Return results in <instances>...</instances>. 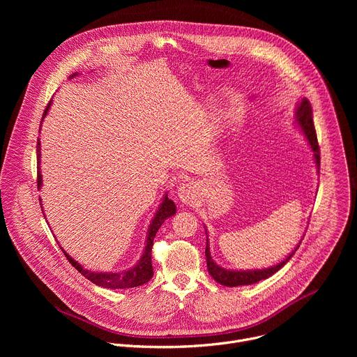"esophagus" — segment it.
<instances>
[{
    "label": "esophagus",
    "instance_id": "1",
    "mask_svg": "<svg viewBox=\"0 0 357 357\" xmlns=\"http://www.w3.org/2000/svg\"><path fill=\"white\" fill-rule=\"evenodd\" d=\"M178 196L185 203V205H193V203L197 200V196H199V188L195 182L182 183L178 188Z\"/></svg>",
    "mask_w": 357,
    "mask_h": 357
}]
</instances>
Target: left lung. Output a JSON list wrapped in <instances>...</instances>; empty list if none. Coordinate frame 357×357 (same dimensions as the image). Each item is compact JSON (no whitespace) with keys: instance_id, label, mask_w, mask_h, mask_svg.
I'll return each mask as SVG.
<instances>
[{"instance_id":"obj_1","label":"left lung","mask_w":357,"mask_h":357,"mask_svg":"<svg viewBox=\"0 0 357 357\" xmlns=\"http://www.w3.org/2000/svg\"><path fill=\"white\" fill-rule=\"evenodd\" d=\"M295 119L298 126L301 127V130L303 131V134L307 135V139L314 151V157H315V162L318 167V172H319V167H321V152H319V144H318V138H317V131H315V126H314V119H312V106L307 98H302L301 103L296 107L295 112ZM301 244V243H299ZM298 244V247H299ZM298 247L289 254V256L281 261L280 264L266 268V270H252V271H233V270H226L222 268L220 266H218L211 256V248H209V240L206 238V263H208V271L209 274L215 278L216 282L225 285V287H238V285H251L256 284L261 280H266L268 277H271L273 274H275L280 268H282L295 254V251L298 250Z\"/></svg>"}]
</instances>
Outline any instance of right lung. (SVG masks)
Returning a JSON list of instances; mask_svg holds the SVG:
<instances>
[{"mask_svg": "<svg viewBox=\"0 0 357 357\" xmlns=\"http://www.w3.org/2000/svg\"><path fill=\"white\" fill-rule=\"evenodd\" d=\"M76 75V73H75ZM72 75V77L75 76ZM50 103H52V100L49 101L47 103V107L45 109V113H43V117L46 116L47 113V109L50 106ZM36 158H38V188H40L42 185V175H40V171H39V158H40V144H39V138H38V144H36ZM176 212V206L175 203L168 199V195L164 196V200L161 203L160 209L157 211L155 213V218L154 220H152V223L149 225V229H148V234H146V241H145V248H144V252L141 259L138 260V263L130 268V270H126V271H120V273H96V271H90V270H84L77 261H75L69 254L62 248L65 257L69 260V263L82 274L84 275L89 281H91L93 284L98 285V287H105V288H134V287H139V285H144L145 282H148L152 275H154V271H152V260H151V256H152V245H154V238H155V234L157 231L160 230V227L162 226V223L174 216ZM61 247V245H59Z\"/></svg>", "mask_w": 357, "mask_h": 357, "instance_id": "add662e5", "label": "right lung"}]
</instances>
